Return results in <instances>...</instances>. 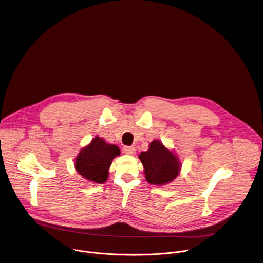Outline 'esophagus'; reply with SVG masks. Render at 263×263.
Returning <instances> with one entry per match:
<instances>
[{
  "mask_svg": "<svg viewBox=\"0 0 263 263\" xmlns=\"http://www.w3.org/2000/svg\"><path fill=\"white\" fill-rule=\"evenodd\" d=\"M123 153L126 155L133 156L135 154V148L133 146H124L123 147Z\"/></svg>",
  "mask_w": 263,
  "mask_h": 263,
  "instance_id": "esophagus-1",
  "label": "esophagus"
}]
</instances>
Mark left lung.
<instances>
[{
	"label": "left lung",
	"mask_w": 263,
	"mask_h": 263,
	"mask_svg": "<svg viewBox=\"0 0 263 263\" xmlns=\"http://www.w3.org/2000/svg\"><path fill=\"white\" fill-rule=\"evenodd\" d=\"M138 157L144 168L145 179L152 184L164 185L179 174L181 165L177 156L159 140L152 141L148 151L142 152Z\"/></svg>",
	"instance_id": "1"
}]
</instances>
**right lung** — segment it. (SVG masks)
<instances>
[{
    "label": "right lung",
    "mask_w": 263,
    "mask_h": 263,
    "mask_svg": "<svg viewBox=\"0 0 263 263\" xmlns=\"http://www.w3.org/2000/svg\"><path fill=\"white\" fill-rule=\"evenodd\" d=\"M120 148L95 137L90 144L82 148L76 158V170L89 181L103 183L108 177V169L112 160L120 156Z\"/></svg>",
    "instance_id": "1"
}]
</instances>
